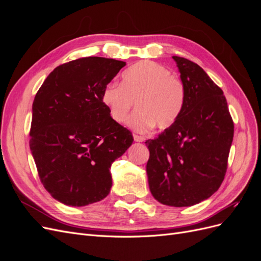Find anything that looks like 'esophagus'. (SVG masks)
<instances>
[{
    "mask_svg": "<svg viewBox=\"0 0 261 261\" xmlns=\"http://www.w3.org/2000/svg\"><path fill=\"white\" fill-rule=\"evenodd\" d=\"M134 140L137 141V143H143L145 141V138L143 136H138V135H134Z\"/></svg>",
    "mask_w": 261,
    "mask_h": 261,
    "instance_id": "esophagus-1",
    "label": "esophagus"
}]
</instances>
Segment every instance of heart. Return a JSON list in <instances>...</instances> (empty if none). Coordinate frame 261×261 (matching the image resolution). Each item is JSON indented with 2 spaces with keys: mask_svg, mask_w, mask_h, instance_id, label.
<instances>
[{
  "mask_svg": "<svg viewBox=\"0 0 261 261\" xmlns=\"http://www.w3.org/2000/svg\"><path fill=\"white\" fill-rule=\"evenodd\" d=\"M185 89L169 68L152 61H140L126 69L122 84L110 83L102 91V102L116 123L125 121L133 107L138 109L127 125L145 133L154 125L168 128L176 121L184 106Z\"/></svg>",
  "mask_w": 261,
  "mask_h": 261,
  "instance_id": "heart-1",
  "label": "heart"
}]
</instances>
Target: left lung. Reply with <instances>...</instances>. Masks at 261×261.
I'll return each mask as SVG.
<instances>
[{
	"label": "left lung",
	"instance_id": "obj_1",
	"mask_svg": "<svg viewBox=\"0 0 261 261\" xmlns=\"http://www.w3.org/2000/svg\"><path fill=\"white\" fill-rule=\"evenodd\" d=\"M184 85L183 109L149 149L150 192L167 206L188 207L208 199L222 184L234 124L222 89L196 63L172 57Z\"/></svg>",
	"mask_w": 261,
	"mask_h": 261
}]
</instances>
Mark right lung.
I'll return each mask as SVG.
<instances>
[{
    "label": "right lung",
    "instance_id": "add662e5",
    "mask_svg": "<svg viewBox=\"0 0 261 261\" xmlns=\"http://www.w3.org/2000/svg\"><path fill=\"white\" fill-rule=\"evenodd\" d=\"M125 65L99 57L70 61L54 68L36 94L30 150L44 188L66 206L106 198L110 168L133 144L102 102L103 88Z\"/></svg>",
    "mask_w": 261,
    "mask_h": 261
}]
</instances>
